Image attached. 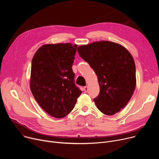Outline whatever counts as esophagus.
<instances>
[{"instance_id":"obj_1","label":"esophagus","mask_w":159,"mask_h":159,"mask_svg":"<svg viewBox=\"0 0 159 159\" xmlns=\"http://www.w3.org/2000/svg\"><path fill=\"white\" fill-rule=\"evenodd\" d=\"M84 91H85L86 93H87L88 91V86H85V87L84 88Z\"/></svg>"}]
</instances>
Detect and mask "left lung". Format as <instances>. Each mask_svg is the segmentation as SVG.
<instances>
[{
    "mask_svg": "<svg viewBox=\"0 0 159 159\" xmlns=\"http://www.w3.org/2000/svg\"><path fill=\"white\" fill-rule=\"evenodd\" d=\"M77 51L98 77L100 93L93 99L97 107L107 115L120 111L136 86V68L131 55L122 46L110 41L80 46Z\"/></svg>",
    "mask_w": 159,
    "mask_h": 159,
    "instance_id": "obj_1",
    "label": "left lung"
}]
</instances>
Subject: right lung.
I'll use <instances>...</instances> for the list:
<instances>
[{
	"label": "right lung",
	"instance_id": "obj_1",
	"mask_svg": "<svg viewBox=\"0 0 159 159\" xmlns=\"http://www.w3.org/2000/svg\"><path fill=\"white\" fill-rule=\"evenodd\" d=\"M77 47L70 43L45 44L33 57L31 93L40 107L55 118L68 115L82 93L72 70Z\"/></svg>",
	"mask_w": 159,
	"mask_h": 159
}]
</instances>
